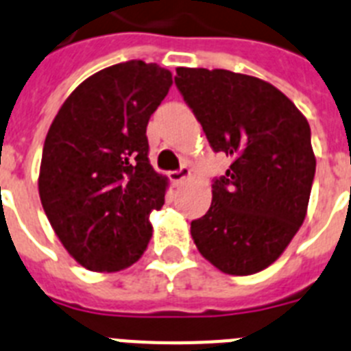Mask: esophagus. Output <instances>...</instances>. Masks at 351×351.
Here are the masks:
<instances>
[{
	"label": "esophagus",
	"instance_id": "1",
	"mask_svg": "<svg viewBox=\"0 0 351 351\" xmlns=\"http://www.w3.org/2000/svg\"><path fill=\"white\" fill-rule=\"evenodd\" d=\"M169 176H171V180L175 182V184H182V182L191 178V169H189L187 166H182L178 171H173Z\"/></svg>",
	"mask_w": 351,
	"mask_h": 351
}]
</instances>
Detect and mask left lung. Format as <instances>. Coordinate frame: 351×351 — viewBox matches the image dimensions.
<instances>
[{
	"mask_svg": "<svg viewBox=\"0 0 351 351\" xmlns=\"http://www.w3.org/2000/svg\"><path fill=\"white\" fill-rule=\"evenodd\" d=\"M175 83L213 152L233 158L212 185V205L191 234L221 272L272 265L302 226L316 157L306 117L263 79L230 70L176 69Z\"/></svg>",
	"mask_w": 351,
	"mask_h": 351,
	"instance_id": "left-lung-1",
	"label": "left lung"
}]
</instances>
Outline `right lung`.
I'll list each match as a JSON object with an SVG mask.
<instances>
[{
  "label": "right lung",
  "instance_id": "1",
  "mask_svg": "<svg viewBox=\"0 0 351 351\" xmlns=\"http://www.w3.org/2000/svg\"><path fill=\"white\" fill-rule=\"evenodd\" d=\"M173 84L141 60L90 75L63 102L45 136L38 194L54 233L91 272H120L152 239V210L169 185L152 167L146 125Z\"/></svg>",
  "mask_w": 351,
  "mask_h": 351
}]
</instances>
